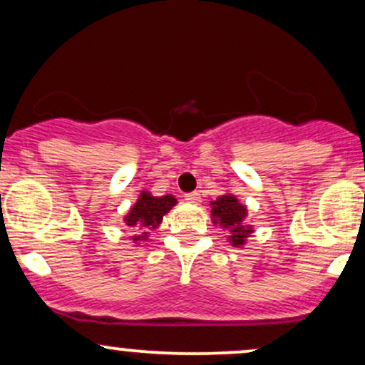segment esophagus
Instances as JSON below:
<instances>
[{"label": "esophagus", "mask_w": 365, "mask_h": 365, "mask_svg": "<svg viewBox=\"0 0 365 365\" xmlns=\"http://www.w3.org/2000/svg\"><path fill=\"white\" fill-rule=\"evenodd\" d=\"M185 200H188V202H200V194L199 192H188V194H185Z\"/></svg>", "instance_id": "obj_1"}]
</instances>
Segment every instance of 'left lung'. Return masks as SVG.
<instances>
[{"label":"left lung","instance_id":"1","mask_svg":"<svg viewBox=\"0 0 365 365\" xmlns=\"http://www.w3.org/2000/svg\"><path fill=\"white\" fill-rule=\"evenodd\" d=\"M211 215L215 223H220L223 228H228L230 242L233 245H244L245 238L252 233L250 226H245L242 221L247 215V207L238 202L235 195H221L211 202Z\"/></svg>","mask_w":365,"mask_h":365}]
</instances>
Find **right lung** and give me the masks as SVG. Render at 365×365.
<instances>
[{
  "mask_svg": "<svg viewBox=\"0 0 365 365\" xmlns=\"http://www.w3.org/2000/svg\"><path fill=\"white\" fill-rule=\"evenodd\" d=\"M177 204L173 195L154 197L149 192H142L135 206L130 209L128 216H125V223L132 228H139L142 235L133 238V242L145 240L148 238V230L158 228L163 221V216Z\"/></svg>",
  "mask_w": 365,
  "mask_h": 365,
  "instance_id": "1",
  "label": "right lung"
}]
</instances>
